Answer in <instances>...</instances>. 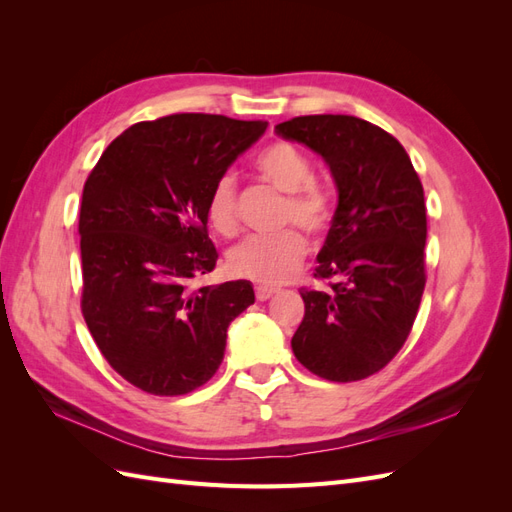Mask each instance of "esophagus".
<instances>
[{"label":"esophagus","mask_w":512,"mask_h":512,"mask_svg":"<svg viewBox=\"0 0 512 512\" xmlns=\"http://www.w3.org/2000/svg\"><path fill=\"white\" fill-rule=\"evenodd\" d=\"M277 290L275 288H267V286H258L256 288V299L258 301H269L271 297H273V294H275Z\"/></svg>","instance_id":"34e87169"}]
</instances>
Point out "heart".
Here are the masks:
<instances>
[{"mask_svg": "<svg viewBox=\"0 0 512 512\" xmlns=\"http://www.w3.org/2000/svg\"><path fill=\"white\" fill-rule=\"evenodd\" d=\"M256 173L286 196L282 224H297L314 237H322L333 224L335 203L331 194L314 181V166L305 153L290 143H275L262 149ZM207 220L224 237L239 228L237 181L230 173L220 175L207 196ZM307 256V241L297 228H286L273 237H252L228 254L232 275L260 286H282L299 273Z\"/></svg>", "mask_w": 512, "mask_h": 512, "instance_id": "b5f03b06", "label": "heart"}]
</instances>
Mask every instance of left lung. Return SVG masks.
Instances as JSON below:
<instances>
[{"mask_svg": "<svg viewBox=\"0 0 512 512\" xmlns=\"http://www.w3.org/2000/svg\"><path fill=\"white\" fill-rule=\"evenodd\" d=\"M327 162L337 209L292 352L312 374L354 382L376 374L408 339L425 290L427 213L421 179L395 136L352 115H305L275 126Z\"/></svg>", "mask_w": 512, "mask_h": 512, "instance_id": "8db88e82", "label": "left lung"}]
</instances>
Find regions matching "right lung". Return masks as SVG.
Masks as SVG:
<instances>
[{"label":"right lung","mask_w":512,"mask_h":512,"mask_svg":"<svg viewBox=\"0 0 512 512\" xmlns=\"http://www.w3.org/2000/svg\"><path fill=\"white\" fill-rule=\"evenodd\" d=\"M267 121L179 113L134 123L106 147L79 215L87 329L117 374L175 397L218 371L230 322L254 303L247 280L194 288L213 271L211 185Z\"/></svg>","instance_id":"right-lung-1"}]
</instances>
